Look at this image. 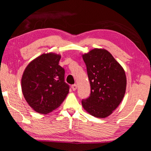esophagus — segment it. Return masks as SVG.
<instances>
[{"instance_id": "obj_1", "label": "esophagus", "mask_w": 151, "mask_h": 151, "mask_svg": "<svg viewBox=\"0 0 151 151\" xmlns=\"http://www.w3.org/2000/svg\"><path fill=\"white\" fill-rule=\"evenodd\" d=\"M71 88L73 91H75L76 88H77V86H76V84H73L71 86Z\"/></svg>"}]
</instances>
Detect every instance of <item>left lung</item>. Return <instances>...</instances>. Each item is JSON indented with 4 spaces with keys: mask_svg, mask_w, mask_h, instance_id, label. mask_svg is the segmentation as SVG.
<instances>
[{
    "mask_svg": "<svg viewBox=\"0 0 151 151\" xmlns=\"http://www.w3.org/2000/svg\"><path fill=\"white\" fill-rule=\"evenodd\" d=\"M82 58L91 86L89 97L82 100V106L93 116L106 117L124 97L127 86L124 70L106 50L95 49Z\"/></svg>",
    "mask_w": 151,
    "mask_h": 151,
    "instance_id": "obj_1",
    "label": "left lung"
}]
</instances>
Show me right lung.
<instances>
[{
	"mask_svg": "<svg viewBox=\"0 0 151 151\" xmlns=\"http://www.w3.org/2000/svg\"><path fill=\"white\" fill-rule=\"evenodd\" d=\"M60 58L56 54H43L28 64L22 75V93L40 114H47L59 107L69 93L65 70L58 65Z\"/></svg>",
	"mask_w": 151,
	"mask_h": 151,
	"instance_id": "add662e5",
	"label": "right lung"
}]
</instances>
